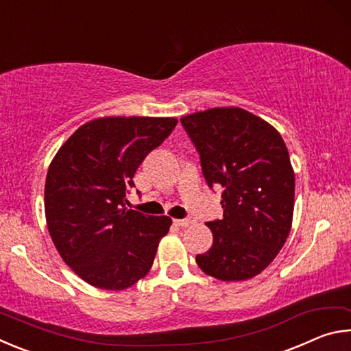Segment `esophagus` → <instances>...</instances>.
<instances>
[{"label": "esophagus", "mask_w": 351, "mask_h": 351, "mask_svg": "<svg viewBox=\"0 0 351 351\" xmlns=\"http://www.w3.org/2000/svg\"><path fill=\"white\" fill-rule=\"evenodd\" d=\"M173 223L176 226H181V228H187V226H190L193 221L190 218H184V219H173Z\"/></svg>", "instance_id": "esophagus-1"}]
</instances>
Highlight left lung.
<instances>
[{
  "label": "left lung",
  "mask_w": 351,
  "mask_h": 351,
  "mask_svg": "<svg viewBox=\"0 0 351 351\" xmlns=\"http://www.w3.org/2000/svg\"><path fill=\"white\" fill-rule=\"evenodd\" d=\"M210 189H223V218L206 223V274L240 282L260 274L287 241L294 210V170L280 133L241 108H210L181 117Z\"/></svg>",
  "instance_id": "8db88e82"
}]
</instances>
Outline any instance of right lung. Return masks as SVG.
I'll return each mask as SVG.
<instances>
[{
  "mask_svg": "<svg viewBox=\"0 0 351 351\" xmlns=\"http://www.w3.org/2000/svg\"><path fill=\"white\" fill-rule=\"evenodd\" d=\"M175 117H100L86 122L52 159L45 186L51 239L64 263L96 288H130L150 271L169 217L127 210L145 156L173 132Z\"/></svg>",
  "mask_w": 351,
  "mask_h": 351,
  "instance_id": "add662e5",
  "label": "right lung"
}]
</instances>
